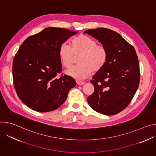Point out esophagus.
<instances>
[{"mask_svg":"<svg viewBox=\"0 0 156 156\" xmlns=\"http://www.w3.org/2000/svg\"><path fill=\"white\" fill-rule=\"evenodd\" d=\"M76 83L78 85H83V84H84V82L81 81H76Z\"/></svg>","mask_w":156,"mask_h":156,"instance_id":"1","label":"esophagus"}]
</instances>
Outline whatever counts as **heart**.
<instances>
[{
  "label": "heart",
  "instance_id": "b5f03b06",
  "mask_svg": "<svg viewBox=\"0 0 156 156\" xmlns=\"http://www.w3.org/2000/svg\"><path fill=\"white\" fill-rule=\"evenodd\" d=\"M58 55L62 64L69 68L74 62L75 57H79V65L66 70L68 75L76 79H83L90 75L91 72L101 70L107 61L108 52L102 44L91 37L80 34L73 38L70 46L65 43L58 49Z\"/></svg>",
  "mask_w": 156,
  "mask_h": 156
}]
</instances>
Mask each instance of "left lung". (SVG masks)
Returning <instances> with one entry per match:
<instances>
[{
	"instance_id": "obj_1",
	"label": "left lung",
	"mask_w": 156,
	"mask_h": 156,
	"mask_svg": "<svg viewBox=\"0 0 156 156\" xmlns=\"http://www.w3.org/2000/svg\"><path fill=\"white\" fill-rule=\"evenodd\" d=\"M85 33L98 39L108 52L106 64L91 80L94 91L87 98V102L100 114H117L128 105L139 86L140 72L136 52L113 30L99 28L87 30Z\"/></svg>"
}]
</instances>
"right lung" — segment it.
I'll use <instances>...</instances> for the list:
<instances>
[{
    "label": "right lung",
    "instance_id": "1",
    "mask_svg": "<svg viewBox=\"0 0 156 156\" xmlns=\"http://www.w3.org/2000/svg\"><path fill=\"white\" fill-rule=\"evenodd\" d=\"M78 32L47 28L27 38L13 60V84L18 98L30 108L46 112L58 108L76 83L62 71L58 49Z\"/></svg>",
    "mask_w": 156,
    "mask_h": 156
}]
</instances>
